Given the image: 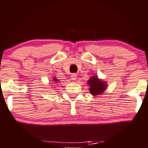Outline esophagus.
<instances>
[{"label": "esophagus", "instance_id": "esophagus-1", "mask_svg": "<svg viewBox=\"0 0 148 148\" xmlns=\"http://www.w3.org/2000/svg\"><path fill=\"white\" fill-rule=\"evenodd\" d=\"M77 74H75V73H73V74H71V80H75L76 79H77Z\"/></svg>", "mask_w": 148, "mask_h": 148}]
</instances>
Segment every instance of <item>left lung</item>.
<instances>
[{"label": "left lung", "mask_w": 148, "mask_h": 148, "mask_svg": "<svg viewBox=\"0 0 148 148\" xmlns=\"http://www.w3.org/2000/svg\"><path fill=\"white\" fill-rule=\"evenodd\" d=\"M87 85H89V90L92 96H97L101 95L107 89V82L102 79H99L97 75H92L88 81Z\"/></svg>", "instance_id": "left-lung-1"}]
</instances>
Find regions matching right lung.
I'll use <instances>...</instances> for the list:
<instances>
[{
	"instance_id": "add662e5",
	"label": "right lung",
	"mask_w": 148,
	"mask_h": 148,
	"mask_svg": "<svg viewBox=\"0 0 148 148\" xmlns=\"http://www.w3.org/2000/svg\"><path fill=\"white\" fill-rule=\"evenodd\" d=\"M53 81H54V82H57V81H59V80H57L56 77H53Z\"/></svg>"
}]
</instances>
